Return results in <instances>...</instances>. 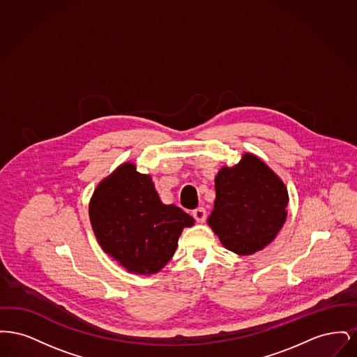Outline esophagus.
<instances>
[{
  "label": "esophagus",
  "mask_w": 357,
  "mask_h": 357,
  "mask_svg": "<svg viewBox=\"0 0 357 357\" xmlns=\"http://www.w3.org/2000/svg\"><path fill=\"white\" fill-rule=\"evenodd\" d=\"M192 217L195 218V221L199 222V223L206 221L207 214H206L204 207H197L195 210H192Z\"/></svg>",
  "instance_id": "esophagus-1"
}]
</instances>
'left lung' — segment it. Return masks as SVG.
I'll list each match as a JSON object with an SVG mask.
<instances>
[{
    "mask_svg": "<svg viewBox=\"0 0 357 357\" xmlns=\"http://www.w3.org/2000/svg\"><path fill=\"white\" fill-rule=\"evenodd\" d=\"M288 199L282 181L261 159L245 153L215 176V202L207 223L227 250L253 255L282 227Z\"/></svg>",
    "mask_w": 357,
    "mask_h": 357,
    "instance_id": "8db88e82",
    "label": "left lung"
}]
</instances>
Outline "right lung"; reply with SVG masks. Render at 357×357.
Listing matches in <instances>:
<instances>
[{"instance_id": "right-lung-1", "label": "right lung", "mask_w": 357, "mask_h": 357, "mask_svg": "<svg viewBox=\"0 0 357 357\" xmlns=\"http://www.w3.org/2000/svg\"><path fill=\"white\" fill-rule=\"evenodd\" d=\"M89 220L102 250L128 272H159L174 255L183 227L194 218L163 204L150 175L124 163L93 192Z\"/></svg>"}]
</instances>
